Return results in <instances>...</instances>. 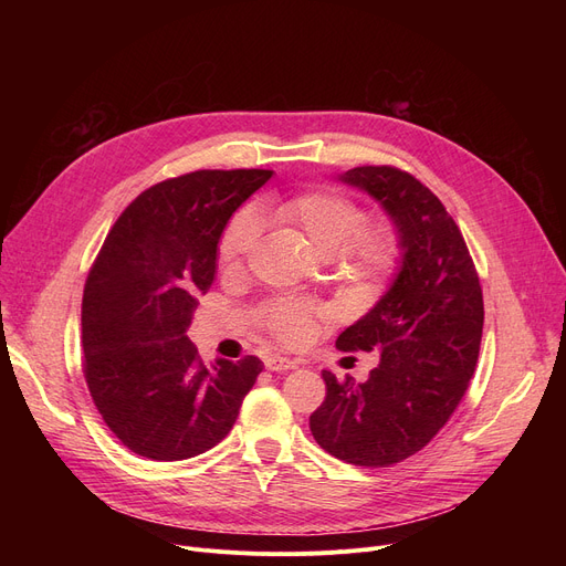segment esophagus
<instances>
[{
	"mask_svg": "<svg viewBox=\"0 0 566 566\" xmlns=\"http://www.w3.org/2000/svg\"><path fill=\"white\" fill-rule=\"evenodd\" d=\"M263 365H265V369H271V371H286V369L298 367V363L291 360V358H284V355H265Z\"/></svg>",
	"mask_w": 566,
	"mask_h": 566,
	"instance_id": "1",
	"label": "esophagus"
}]
</instances>
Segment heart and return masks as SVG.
Instances as JSON below:
<instances>
[{"label":"heart","instance_id":"heart-1","mask_svg":"<svg viewBox=\"0 0 566 566\" xmlns=\"http://www.w3.org/2000/svg\"><path fill=\"white\" fill-rule=\"evenodd\" d=\"M259 213L263 220L298 238L316 256L331 259L337 277L348 284L376 289L399 268V233L390 224H367L365 208L344 195L310 190L284 199H268L261 203ZM256 243V218L248 211L233 216L218 243L222 271H241L254 254ZM318 318L321 312L314 305L295 301H275L261 310L265 331L284 344L305 342Z\"/></svg>","mask_w":566,"mask_h":566}]
</instances>
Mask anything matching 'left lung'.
<instances>
[{
  "label": "left lung",
  "mask_w": 566,
  "mask_h": 566,
  "mask_svg": "<svg viewBox=\"0 0 566 566\" xmlns=\"http://www.w3.org/2000/svg\"><path fill=\"white\" fill-rule=\"evenodd\" d=\"M392 218L401 268L376 307L337 337L339 350H378L365 382L323 371L325 399L310 415L321 448L353 465L388 468L433 440L478 367L484 298L461 229L418 178L390 165L348 169Z\"/></svg>",
  "instance_id": "8db88e82"
}]
</instances>
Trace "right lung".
I'll return each mask as SVG.
<instances>
[{"instance_id":"1","label":"right lung","mask_w":566,"mask_h":566,"mask_svg":"<svg viewBox=\"0 0 566 566\" xmlns=\"http://www.w3.org/2000/svg\"><path fill=\"white\" fill-rule=\"evenodd\" d=\"M271 169H199L135 197L109 229L82 295L88 392L109 431L154 461L197 457L231 431L263 363L203 365L188 325L216 277L231 213Z\"/></svg>"}]
</instances>
